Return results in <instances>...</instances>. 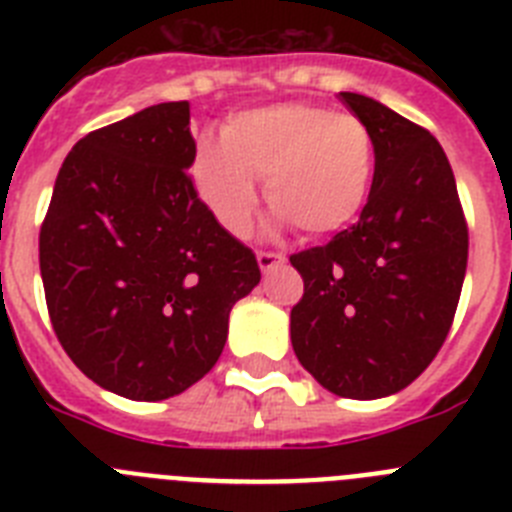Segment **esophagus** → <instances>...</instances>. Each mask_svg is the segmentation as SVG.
<instances>
[{
  "label": "esophagus",
  "mask_w": 512,
  "mask_h": 512,
  "mask_svg": "<svg viewBox=\"0 0 512 512\" xmlns=\"http://www.w3.org/2000/svg\"><path fill=\"white\" fill-rule=\"evenodd\" d=\"M256 259H259L261 271H271V269H277L279 264H284L282 253H274V251H256Z\"/></svg>",
  "instance_id": "obj_1"
}]
</instances>
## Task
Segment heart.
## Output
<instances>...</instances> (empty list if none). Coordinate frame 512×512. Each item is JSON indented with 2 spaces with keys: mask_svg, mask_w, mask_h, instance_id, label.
Instances as JSON below:
<instances>
[{
  "mask_svg": "<svg viewBox=\"0 0 512 512\" xmlns=\"http://www.w3.org/2000/svg\"><path fill=\"white\" fill-rule=\"evenodd\" d=\"M223 140H202L189 176L220 228L243 235L256 210V180L277 215L305 235L346 228L361 212L377 164L374 135L356 115L310 102L235 112Z\"/></svg>",
  "mask_w": 512,
  "mask_h": 512,
  "instance_id": "obj_1",
  "label": "heart"
}]
</instances>
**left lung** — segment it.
<instances>
[{
    "label": "left lung",
    "mask_w": 512,
    "mask_h": 512,
    "mask_svg": "<svg viewBox=\"0 0 512 512\" xmlns=\"http://www.w3.org/2000/svg\"><path fill=\"white\" fill-rule=\"evenodd\" d=\"M377 146L359 223L292 253L305 292L292 307L297 359L333 395L400 392L436 359L467 274L469 228L454 171L423 125L341 92Z\"/></svg>",
    "instance_id": "8db88e82"
}]
</instances>
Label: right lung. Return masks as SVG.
<instances>
[{
    "label": "right lung",
    "mask_w": 512,
    "mask_h": 512,
    "mask_svg": "<svg viewBox=\"0 0 512 512\" xmlns=\"http://www.w3.org/2000/svg\"><path fill=\"white\" fill-rule=\"evenodd\" d=\"M189 102L153 104L71 148L40 225V277L69 359L104 390L166 400L220 359L261 279L187 169Z\"/></svg>",
    "instance_id": "obj_1"
}]
</instances>
